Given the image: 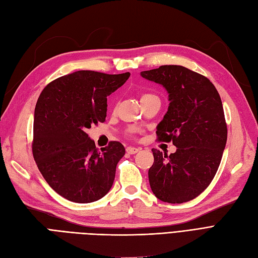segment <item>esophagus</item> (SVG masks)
<instances>
[{
    "label": "esophagus",
    "instance_id": "esophagus-1",
    "mask_svg": "<svg viewBox=\"0 0 258 258\" xmlns=\"http://www.w3.org/2000/svg\"><path fill=\"white\" fill-rule=\"evenodd\" d=\"M139 151H140V148H138V147H134V146H129V147H127V148H126V152H127L128 154H130V155L137 154Z\"/></svg>",
    "mask_w": 258,
    "mask_h": 258
}]
</instances>
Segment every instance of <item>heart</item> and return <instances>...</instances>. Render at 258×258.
<instances>
[{"instance_id":"1","label":"heart","mask_w":258,"mask_h":258,"mask_svg":"<svg viewBox=\"0 0 258 258\" xmlns=\"http://www.w3.org/2000/svg\"><path fill=\"white\" fill-rule=\"evenodd\" d=\"M156 96L154 95H151V93H143V95L141 96V101H144V100H147V99H151V98H154ZM129 134L132 135L134 134V131H129Z\"/></svg>"}]
</instances>
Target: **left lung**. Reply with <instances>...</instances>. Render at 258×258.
Here are the masks:
<instances>
[{"label":"left lung","instance_id":"left-lung-1","mask_svg":"<svg viewBox=\"0 0 258 258\" xmlns=\"http://www.w3.org/2000/svg\"><path fill=\"white\" fill-rule=\"evenodd\" d=\"M141 76L167 89L168 112L156 134L158 141L176 146L169 156L152 150V191L168 204L192 200L212 182L227 141L221 97L206 76L182 66H161Z\"/></svg>","mask_w":258,"mask_h":258}]
</instances>
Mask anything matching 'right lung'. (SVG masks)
Returning a JSON list of instances; mask_svg holds the SVG:
<instances>
[{
    "instance_id": "1",
    "label": "right lung",
    "mask_w": 258,
    "mask_h": 258,
    "mask_svg": "<svg viewBox=\"0 0 258 258\" xmlns=\"http://www.w3.org/2000/svg\"><path fill=\"white\" fill-rule=\"evenodd\" d=\"M130 73L77 71L50 82L34 111L32 153L51 188L76 204L104 197L113 185L124 147L117 141L98 151L86 130L104 122L106 97L126 83Z\"/></svg>"
}]
</instances>
